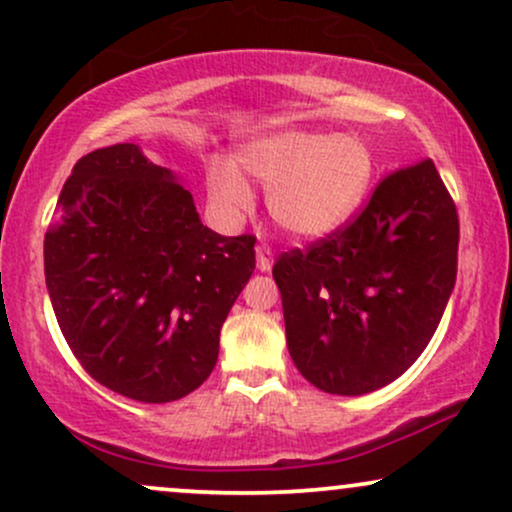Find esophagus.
<instances>
[{"mask_svg":"<svg viewBox=\"0 0 512 512\" xmlns=\"http://www.w3.org/2000/svg\"><path fill=\"white\" fill-rule=\"evenodd\" d=\"M274 264V252L269 245H257V269L260 272H269Z\"/></svg>","mask_w":512,"mask_h":512,"instance_id":"34e87169","label":"esophagus"}]
</instances>
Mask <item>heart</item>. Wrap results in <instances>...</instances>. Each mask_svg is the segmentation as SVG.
<instances>
[{
	"label": "heart",
	"instance_id": "1",
	"mask_svg": "<svg viewBox=\"0 0 512 512\" xmlns=\"http://www.w3.org/2000/svg\"><path fill=\"white\" fill-rule=\"evenodd\" d=\"M245 174L267 186V209L283 231L322 238L353 217L374 181L372 150L353 135L324 131H279L240 147ZM209 200L226 217L252 209V190L238 166L224 159L209 164Z\"/></svg>",
	"mask_w": 512,
	"mask_h": 512
}]
</instances>
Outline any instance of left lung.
<instances>
[{"label":"left lung","instance_id":"obj_1","mask_svg":"<svg viewBox=\"0 0 512 512\" xmlns=\"http://www.w3.org/2000/svg\"><path fill=\"white\" fill-rule=\"evenodd\" d=\"M458 238L453 197L424 159L386 176L350 224L283 252L272 274L298 372L336 396L398 379L441 322Z\"/></svg>","mask_w":512,"mask_h":512}]
</instances>
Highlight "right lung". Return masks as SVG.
Masks as SVG:
<instances>
[{
  "mask_svg": "<svg viewBox=\"0 0 512 512\" xmlns=\"http://www.w3.org/2000/svg\"><path fill=\"white\" fill-rule=\"evenodd\" d=\"M255 269V238L219 236L193 195L138 145L80 157L45 233V281L92 379L171 403L212 374L226 315Z\"/></svg>",
  "mask_w": 512,
  "mask_h": 512,
  "instance_id": "1",
  "label": "right lung"
}]
</instances>
